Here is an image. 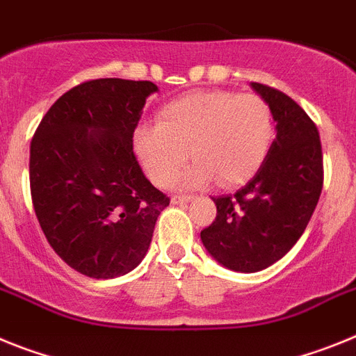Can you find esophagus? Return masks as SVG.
Instances as JSON below:
<instances>
[{"mask_svg":"<svg viewBox=\"0 0 356 356\" xmlns=\"http://www.w3.org/2000/svg\"><path fill=\"white\" fill-rule=\"evenodd\" d=\"M193 199V195H174L172 197V202L174 204H184V202H190Z\"/></svg>","mask_w":356,"mask_h":356,"instance_id":"34e87169","label":"esophagus"}]
</instances>
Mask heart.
<instances>
[{
    "label": "heart",
    "instance_id": "heart-1",
    "mask_svg": "<svg viewBox=\"0 0 356 356\" xmlns=\"http://www.w3.org/2000/svg\"><path fill=\"white\" fill-rule=\"evenodd\" d=\"M274 138L270 105L258 95L199 91L170 102L157 113V125L134 132V152L150 181L166 186L177 177L188 157L199 163L186 182L213 177L234 186L254 175Z\"/></svg>",
    "mask_w": 356,
    "mask_h": 356
}]
</instances>
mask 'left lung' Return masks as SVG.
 Wrapping results in <instances>:
<instances>
[{
	"label": "left lung",
	"instance_id": "1",
	"mask_svg": "<svg viewBox=\"0 0 356 356\" xmlns=\"http://www.w3.org/2000/svg\"><path fill=\"white\" fill-rule=\"evenodd\" d=\"M276 120L264 165L234 195L213 197L216 216L200 231L209 254L236 272L270 267L296 245L319 202L324 182L317 125L298 102L252 82Z\"/></svg>",
	"mask_w": 356,
	"mask_h": 356
}]
</instances>
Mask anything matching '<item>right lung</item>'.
Returning a JSON list of instances; mask_svg holds the SVG:
<instances>
[{
    "label": "right lung",
    "mask_w": 356,
    "mask_h": 356,
    "mask_svg": "<svg viewBox=\"0 0 356 356\" xmlns=\"http://www.w3.org/2000/svg\"><path fill=\"white\" fill-rule=\"evenodd\" d=\"M148 80L97 79L71 88L30 143V191L55 252L95 280L141 264L168 197L145 177L132 148Z\"/></svg>",
    "instance_id": "obj_1"
}]
</instances>
